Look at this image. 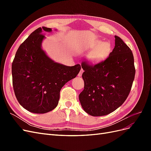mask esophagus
<instances>
[{"instance_id": "esophagus-1", "label": "esophagus", "mask_w": 151, "mask_h": 151, "mask_svg": "<svg viewBox=\"0 0 151 151\" xmlns=\"http://www.w3.org/2000/svg\"><path fill=\"white\" fill-rule=\"evenodd\" d=\"M83 69H81V70H80V72H79V74H78V76L79 77H81L82 76V75H83Z\"/></svg>"}]
</instances>
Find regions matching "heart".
Listing matches in <instances>:
<instances>
[{
	"label": "heart",
	"mask_w": 151,
	"mask_h": 151,
	"mask_svg": "<svg viewBox=\"0 0 151 151\" xmlns=\"http://www.w3.org/2000/svg\"><path fill=\"white\" fill-rule=\"evenodd\" d=\"M85 50H92L88 55V60L92 62H100L105 60L111 52V45L109 42L95 40L84 45Z\"/></svg>",
	"instance_id": "obj_1"
}]
</instances>
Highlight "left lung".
Instances as JSON below:
<instances>
[{"label": "left lung", "instance_id": "1", "mask_svg": "<svg viewBox=\"0 0 151 151\" xmlns=\"http://www.w3.org/2000/svg\"><path fill=\"white\" fill-rule=\"evenodd\" d=\"M115 38V48L106 60L94 65L81 63L84 88L79 99L82 108L91 116L106 115L119 108L134 80L133 53L120 37Z\"/></svg>", "mask_w": 151, "mask_h": 151}]
</instances>
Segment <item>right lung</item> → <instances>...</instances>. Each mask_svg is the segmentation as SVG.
<instances>
[{
    "label": "right lung",
    "mask_w": 151,
    "mask_h": 151,
    "mask_svg": "<svg viewBox=\"0 0 151 151\" xmlns=\"http://www.w3.org/2000/svg\"><path fill=\"white\" fill-rule=\"evenodd\" d=\"M42 27L33 31L17 50L12 64V84L18 102L34 113H45L58 105L60 91L79 74L81 65L67 66L53 61L42 48Z\"/></svg>",
    "instance_id": "obj_1"
}]
</instances>
